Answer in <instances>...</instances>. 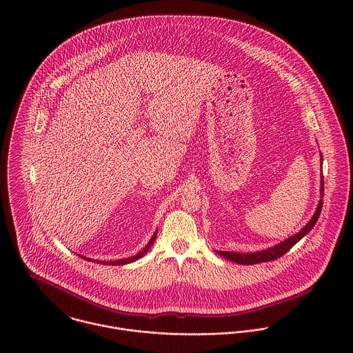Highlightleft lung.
<instances>
[{"label": "left lung", "mask_w": 353, "mask_h": 353, "mask_svg": "<svg viewBox=\"0 0 353 353\" xmlns=\"http://www.w3.org/2000/svg\"><path fill=\"white\" fill-rule=\"evenodd\" d=\"M321 163H322V157H321ZM322 197H323V176H321V200L319 203L316 206V210L315 213L312 214L311 220L303 227L302 230L285 239L284 242L279 243L277 246H273V248H269L266 250H261V252H216L219 255H223L224 258L232 261V262H236V263H241V265H254V263H261V262H269V261H274L277 258H280L281 255H284L288 250H291L301 239H302L304 235H307L312 228L314 225L316 224L318 219H319V214H321V210H322Z\"/></svg>", "instance_id": "left-lung-1"}]
</instances>
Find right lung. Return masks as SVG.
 Returning a JSON list of instances; mask_svg holds the SVG:
<instances>
[{
  "label": "right lung",
  "instance_id": "add662e5",
  "mask_svg": "<svg viewBox=\"0 0 353 353\" xmlns=\"http://www.w3.org/2000/svg\"><path fill=\"white\" fill-rule=\"evenodd\" d=\"M156 235H157V231H154V234H153V236L151 238V241L148 242V245L141 250L140 252H137L136 255H133V256H129V258H122V259H118V261H95V259H91V258H87V256H84V255H80L81 258H84V259H87V261H92V262H97V263H103V265H126V263H130V262H133V261H137L139 258H141L143 255H145L147 252L150 250V248H151L152 245H153V242H154V239H156Z\"/></svg>",
  "mask_w": 353,
  "mask_h": 353
}]
</instances>
